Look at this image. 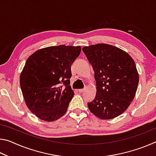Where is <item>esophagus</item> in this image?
Instances as JSON below:
<instances>
[{"mask_svg": "<svg viewBox=\"0 0 156 156\" xmlns=\"http://www.w3.org/2000/svg\"><path fill=\"white\" fill-rule=\"evenodd\" d=\"M84 90H85V89H78V92L79 93H83V92H84Z\"/></svg>", "mask_w": 156, "mask_h": 156, "instance_id": "obj_1", "label": "esophagus"}]
</instances>
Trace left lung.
Instances as JSON below:
<instances>
[{
	"label": "left lung",
	"mask_w": 156,
	"mask_h": 156,
	"mask_svg": "<svg viewBox=\"0 0 156 156\" xmlns=\"http://www.w3.org/2000/svg\"><path fill=\"white\" fill-rule=\"evenodd\" d=\"M83 51L96 82V95L87 103L89 109L100 119H113L125 112L135 97L139 82L135 62L125 51L107 44L84 47Z\"/></svg>",
	"instance_id": "left-lung-1"
}]
</instances>
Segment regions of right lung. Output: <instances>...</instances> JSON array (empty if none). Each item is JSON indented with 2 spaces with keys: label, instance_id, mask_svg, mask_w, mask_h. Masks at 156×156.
<instances>
[{
  "label": "right lung",
  "instance_id": "obj_1",
  "mask_svg": "<svg viewBox=\"0 0 156 156\" xmlns=\"http://www.w3.org/2000/svg\"><path fill=\"white\" fill-rule=\"evenodd\" d=\"M80 46H51L28 58L20 76L26 105L39 119L52 122L67 112L74 95L70 84L71 67Z\"/></svg>",
  "mask_w": 156,
  "mask_h": 156
}]
</instances>
